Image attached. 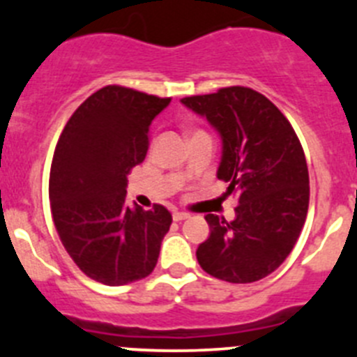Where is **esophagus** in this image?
<instances>
[{
	"label": "esophagus",
	"instance_id": "esophagus-1",
	"mask_svg": "<svg viewBox=\"0 0 357 357\" xmlns=\"http://www.w3.org/2000/svg\"><path fill=\"white\" fill-rule=\"evenodd\" d=\"M188 213H181V211H175V213H173V220H175V222H182V220H188Z\"/></svg>",
	"mask_w": 357,
	"mask_h": 357
}]
</instances>
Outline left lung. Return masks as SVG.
Listing matches in <instances>:
<instances>
[{"instance_id":"1","label":"left lung","mask_w":357,"mask_h":357,"mask_svg":"<svg viewBox=\"0 0 357 357\" xmlns=\"http://www.w3.org/2000/svg\"><path fill=\"white\" fill-rule=\"evenodd\" d=\"M182 105L209 121L222 137L216 176L238 197L236 218L207 214L211 234L197 248L204 272L247 284L275 272L295 247L309 206L304 150L284 114L248 87L188 96Z\"/></svg>"}]
</instances>
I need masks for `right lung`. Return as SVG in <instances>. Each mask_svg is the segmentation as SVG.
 <instances>
[{"mask_svg": "<svg viewBox=\"0 0 357 357\" xmlns=\"http://www.w3.org/2000/svg\"><path fill=\"white\" fill-rule=\"evenodd\" d=\"M172 98L107 85L69 118L53 153L50 202L56 232L91 279L123 286L150 275L172 225L166 207L127 204V175L143 162L150 125Z\"/></svg>", "mask_w": 357, "mask_h": 357, "instance_id": "right-lung-1", "label": "right lung"}]
</instances>
